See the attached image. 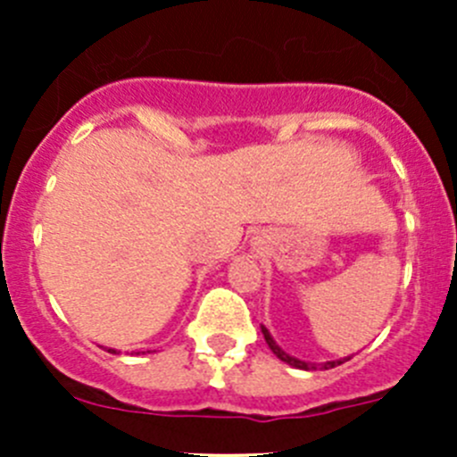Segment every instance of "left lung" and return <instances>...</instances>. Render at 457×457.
I'll use <instances>...</instances> for the list:
<instances>
[{
    "label": "left lung",
    "instance_id": "8db88e82",
    "mask_svg": "<svg viewBox=\"0 0 457 457\" xmlns=\"http://www.w3.org/2000/svg\"><path fill=\"white\" fill-rule=\"evenodd\" d=\"M261 329H262V336H265V343L270 345V349H271V352H274V356H276V358H280V361H283V362H287V365L296 367V370H305V371H316V370H334V367L343 365V362H347L349 358H352V356H347V358H338V361L320 362V365H316V362H305V361H298V358L289 356V353H285L283 349H280L278 345H276V340L271 338V334H270V331H267V327H261Z\"/></svg>",
    "mask_w": 457,
    "mask_h": 457
}]
</instances>
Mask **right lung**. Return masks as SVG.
Instances as JSON below:
<instances>
[{
	"label": "right lung",
	"instance_id": "1",
	"mask_svg": "<svg viewBox=\"0 0 457 457\" xmlns=\"http://www.w3.org/2000/svg\"><path fill=\"white\" fill-rule=\"evenodd\" d=\"M108 352H112V353H114V349H108Z\"/></svg>",
	"mask_w": 457,
	"mask_h": 457
}]
</instances>
